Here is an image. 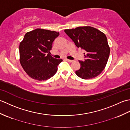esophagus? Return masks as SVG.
<instances>
[{"mask_svg":"<svg viewBox=\"0 0 130 130\" xmlns=\"http://www.w3.org/2000/svg\"><path fill=\"white\" fill-rule=\"evenodd\" d=\"M66 60L67 61H68V62H73V60H69V59H66Z\"/></svg>","mask_w":130,"mask_h":130,"instance_id":"34e87169","label":"esophagus"}]
</instances>
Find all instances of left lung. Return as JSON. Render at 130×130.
I'll list each match as a JSON object with an SVG mask.
<instances>
[{"mask_svg":"<svg viewBox=\"0 0 130 130\" xmlns=\"http://www.w3.org/2000/svg\"><path fill=\"white\" fill-rule=\"evenodd\" d=\"M64 31L77 47L87 52L84 61H79L80 68L75 71L76 75L83 79H92L99 75L106 67L109 56L110 47L106 36L90 26L78 27Z\"/></svg>","mask_w":130,"mask_h":130,"instance_id":"1","label":"left lung"}]
</instances>
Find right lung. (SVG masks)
<instances>
[{
    "mask_svg": "<svg viewBox=\"0 0 130 130\" xmlns=\"http://www.w3.org/2000/svg\"><path fill=\"white\" fill-rule=\"evenodd\" d=\"M59 32L37 28L27 32L19 44V61L24 70L31 78L46 80L57 71L62 59L52 57L50 53L52 43ZM48 53L47 56L45 54Z\"/></svg>",
    "mask_w": 130,
    "mask_h": 130,
    "instance_id": "1",
    "label": "right lung"
}]
</instances>
